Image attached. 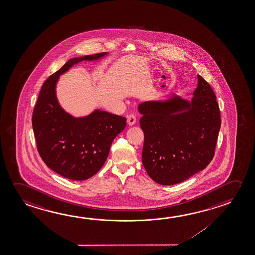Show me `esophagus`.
I'll list each match as a JSON object with an SVG mask.
<instances>
[{
    "label": "esophagus",
    "instance_id": "34e87169",
    "mask_svg": "<svg viewBox=\"0 0 255 255\" xmlns=\"http://www.w3.org/2000/svg\"><path fill=\"white\" fill-rule=\"evenodd\" d=\"M127 123L129 126H133L134 124L136 123V117L134 115H129L127 117Z\"/></svg>",
    "mask_w": 255,
    "mask_h": 255
}]
</instances>
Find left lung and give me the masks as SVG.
<instances>
[{
  "label": "left lung",
  "mask_w": 255,
  "mask_h": 255,
  "mask_svg": "<svg viewBox=\"0 0 255 255\" xmlns=\"http://www.w3.org/2000/svg\"><path fill=\"white\" fill-rule=\"evenodd\" d=\"M197 79L190 101L173 94L166 101L138 105L144 132L142 163L156 183H180L213 160L221 113L210 84L199 75Z\"/></svg>",
  "instance_id": "8db88e82"
}]
</instances>
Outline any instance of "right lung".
Returning a JSON list of instances; mask_svg holds the SVG:
<instances>
[{
	"label": "right lung",
	"instance_id": "obj_1",
	"mask_svg": "<svg viewBox=\"0 0 255 255\" xmlns=\"http://www.w3.org/2000/svg\"><path fill=\"white\" fill-rule=\"evenodd\" d=\"M107 52L69 59L42 84L34 106L32 126L37 150L47 166L73 180H87L103 166L115 138L126 128V118L94 110L74 117L59 105L56 85L59 75L75 64L98 60Z\"/></svg>",
	"mask_w": 255,
	"mask_h": 255
}]
</instances>
